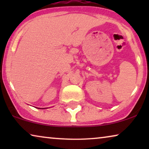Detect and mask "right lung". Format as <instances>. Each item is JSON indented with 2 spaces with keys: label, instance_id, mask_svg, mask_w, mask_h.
Listing matches in <instances>:
<instances>
[{
  "label": "right lung",
  "instance_id": "1",
  "mask_svg": "<svg viewBox=\"0 0 149 149\" xmlns=\"http://www.w3.org/2000/svg\"><path fill=\"white\" fill-rule=\"evenodd\" d=\"M38 109H39V108H38Z\"/></svg>",
  "mask_w": 149,
  "mask_h": 149
}]
</instances>
